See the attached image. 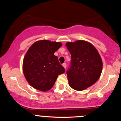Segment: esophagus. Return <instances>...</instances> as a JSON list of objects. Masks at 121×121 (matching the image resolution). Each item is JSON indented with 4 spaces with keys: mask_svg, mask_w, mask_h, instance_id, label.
Wrapping results in <instances>:
<instances>
[{
    "mask_svg": "<svg viewBox=\"0 0 121 121\" xmlns=\"http://www.w3.org/2000/svg\"><path fill=\"white\" fill-rule=\"evenodd\" d=\"M62 66H64V68H66V63H63V64H62Z\"/></svg>",
    "mask_w": 121,
    "mask_h": 121,
    "instance_id": "esophagus-1",
    "label": "esophagus"
}]
</instances>
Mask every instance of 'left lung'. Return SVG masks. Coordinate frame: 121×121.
Here are the masks:
<instances>
[{
  "label": "left lung",
  "instance_id": "left-lung-1",
  "mask_svg": "<svg viewBox=\"0 0 121 121\" xmlns=\"http://www.w3.org/2000/svg\"><path fill=\"white\" fill-rule=\"evenodd\" d=\"M66 46L71 55L70 66L66 71L69 85L76 91H83L99 79L102 60L95 47L86 41L68 42Z\"/></svg>",
  "mask_w": 121,
  "mask_h": 121
}]
</instances>
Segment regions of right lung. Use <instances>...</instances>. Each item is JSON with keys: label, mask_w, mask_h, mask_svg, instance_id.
Instances as JSON below:
<instances>
[{"label": "right lung", "mask_w": 121, "mask_h": 121, "mask_svg": "<svg viewBox=\"0 0 121 121\" xmlns=\"http://www.w3.org/2000/svg\"><path fill=\"white\" fill-rule=\"evenodd\" d=\"M62 46L60 42L36 41L29 48L23 60V73L32 87L41 91L51 89L59 74L65 72L54 53Z\"/></svg>", "instance_id": "obj_1"}]
</instances>
